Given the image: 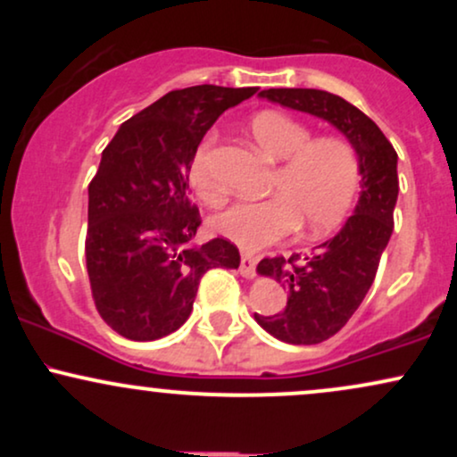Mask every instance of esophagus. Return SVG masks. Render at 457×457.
<instances>
[{
  "label": "esophagus",
  "mask_w": 457,
  "mask_h": 457,
  "mask_svg": "<svg viewBox=\"0 0 457 457\" xmlns=\"http://www.w3.org/2000/svg\"><path fill=\"white\" fill-rule=\"evenodd\" d=\"M255 264H258V255L249 253V251H243V253H240V275L253 277Z\"/></svg>",
  "instance_id": "34e87169"
}]
</instances>
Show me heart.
<instances>
[{
	"instance_id": "b5f03b06",
	"label": "heart",
	"mask_w": 457,
	"mask_h": 457,
	"mask_svg": "<svg viewBox=\"0 0 457 457\" xmlns=\"http://www.w3.org/2000/svg\"><path fill=\"white\" fill-rule=\"evenodd\" d=\"M251 139L272 161H281L272 180L275 197L240 202L214 217L212 228L234 243L258 249L290 236H322L337 228L353 206L361 182L354 145L339 137H316L301 120L262 112L249 122ZM214 137L202 141L188 165V182L202 202L217 206L223 188L208 171Z\"/></svg>"
}]
</instances>
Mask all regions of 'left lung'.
I'll list each match as a JSON object with an SVG mask.
<instances>
[{
  "instance_id": "obj_1",
  "label": "left lung",
  "mask_w": 457,
  "mask_h": 457,
  "mask_svg": "<svg viewBox=\"0 0 457 457\" xmlns=\"http://www.w3.org/2000/svg\"><path fill=\"white\" fill-rule=\"evenodd\" d=\"M260 96L327 120L359 154L361 197L344 228L313 253L264 258L258 264L260 275L272 277L287 290V303L279 313H255L260 327L286 344H320L342 330L376 279L382 251L393 234L400 191L397 152L374 120L337 94L270 87Z\"/></svg>"
}]
</instances>
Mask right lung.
<instances>
[{
  "label": "right lung",
  "mask_w": 457,
  "mask_h": 457,
  "mask_svg": "<svg viewBox=\"0 0 457 457\" xmlns=\"http://www.w3.org/2000/svg\"><path fill=\"white\" fill-rule=\"evenodd\" d=\"M258 87L174 90L127 120L103 150L87 187L86 266L98 313L115 333L152 342L191 316L204 272L238 269L225 238L193 246L199 211L187 195L188 165L225 109Z\"/></svg>",
  "instance_id": "add662e5"
}]
</instances>
